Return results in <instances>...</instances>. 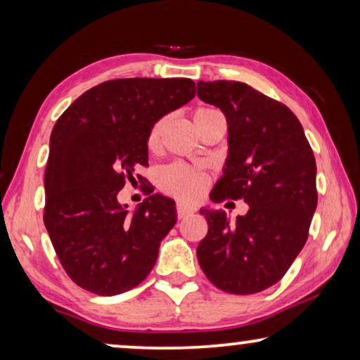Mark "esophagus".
Here are the masks:
<instances>
[{"label":"esophagus","mask_w":360,"mask_h":360,"mask_svg":"<svg viewBox=\"0 0 360 360\" xmlns=\"http://www.w3.org/2000/svg\"><path fill=\"white\" fill-rule=\"evenodd\" d=\"M193 213H195V208H191V206L185 205V203L176 205V216H179L180 219H184V218H186V216H190Z\"/></svg>","instance_id":"esophagus-1"}]
</instances>
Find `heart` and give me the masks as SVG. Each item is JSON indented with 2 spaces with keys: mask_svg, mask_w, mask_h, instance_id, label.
I'll use <instances>...</instances> for the list:
<instances>
[{
  "mask_svg": "<svg viewBox=\"0 0 360 360\" xmlns=\"http://www.w3.org/2000/svg\"><path fill=\"white\" fill-rule=\"evenodd\" d=\"M216 110L213 108H198L195 111L193 120L200 121L206 116L216 115ZM169 122V117H162L150 127L149 136H147V147L150 150H157L160 147V139L164 134V129ZM159 185L164 188L167 193H172L175 196H180L184 200H196L203 193L206 185H208V179L205 174H201L198 170L190 169L184 164H170L160 169L159 175H157Z\"/></svg>",
  "mask_w": 360,
  "mask_h": 360,
  "instance_id": "1",
  "label": "heart"
}]
</instances>
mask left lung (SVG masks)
<instances>
[{"mask_svg":"<svg viewBox=\"0 0 360 360\" xmlns=\"http://www.w3.org/2000/svg\"><path fill=\"white\" fill-rule=\"evenodd\" d=\"M196 86L228 121V157L211 200L249 205L234 223L223 210H200L208 221L196 249L200 267L223 292L259 293L283 277L307 243L318 205L316 162L298 117L282 103L240 82Z\"/></svg>","mask_w":360,"mask_h":360,"instance_id":"1","label":"left lung"}]
</instances>
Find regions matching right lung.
Returning a JSON list of instances; mask_svg holds the SVG:
<instances>
[{"label":"right lung","mask_w":360,"mask_h":360,"mask_svg":"<svg viewBox=\"0 0 360 360\" xmlns=\"http://www.w3.org/2000/svg\"><path fill=\"white\" fill-rule=\"evenodd\" d=\"M193 96L190 78H120L85 91L57 120L44 223L78 287L110 297L137 287L154 269L176 223L175 201L154 193L129 213L117 193L149 162L150 127Z\"/></svg>","instance_id":"add662e5"}]
</instances>
